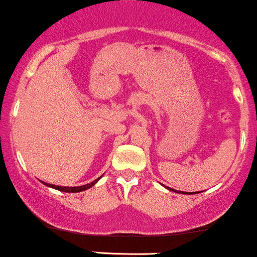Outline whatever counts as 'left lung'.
<instances>
[{
    "instance_id": "obj_1",
    "label": "left lung",
    "mask_w": 257,
    "mask_h": 257,
    "mask_svg": "<svg viewBox=\"0 0 257 257\" xmlns=\"http://www.w3.org/2000/svg\"><path fill=\"white\" fill-rule=\"evenodd\" d=\"M171 191H172V189H171ZM174 192H175V189H174ZM178 193H182V194H192V193H187V192H178Z\"/></svg>"
}]
</instances>
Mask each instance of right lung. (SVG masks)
<instances>
[{
  "label": "right lung",
  "instance_id": "1",
  "mask_svg": "<svg viewBox=\"0 0 257 257\" xmlns=\"http://www.w3.org/2000/svg\"><path fill=\"white\" fill-rule=\"evenodd\" d=\"M100 178V177H99ZM99 178H97V180H94L93 182L91 183H87V184H83V186H80V187H62V186H54V184H50V183H45L42 182L43 184H46V186L48 187H52V188L54 189H58V191H62V192H68V193H76V192H82V191H86V189L91 188L92 186H94L98 182V180Z\"/></svg>",
  "mask_w": 257,
  "mask_h": 257
}]
</instances>
